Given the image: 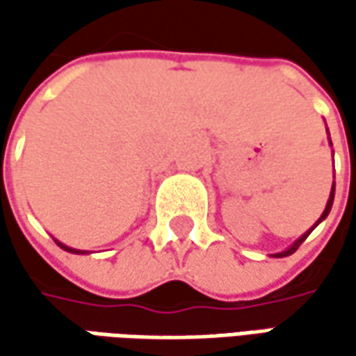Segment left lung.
Segmentation results:
<instances>
[{
    "mask_svg": "<svg viewBox=\"0 0 356 356\" xmlns=\"http://www.w3.org/2000/svg\"><path fill=\"white\" fill-rule=\"evenodd\" d=\"M327 132H329V130H327ZM329 143H331V140H329ZM331 146H333V144H331ZM333 198H335V182H333V188H331V196H329V200H327V206H325V212H323V213H321V218L317 220V224H315V226L311 227L309 232H305V234H303L301 238L295 239L293 243H291V245H289V248H287L285 252L273 253V257H287V255H291V253H293V252H297V248H299V245H301V243H303V241L307 239L309 234H311V232H313V229H315V227L319 226V224H321L323 220H325V218L329 216V212H331V206H333Z\"/></svg>",
    "mask_w": 356,
    "mask_h": 356,
    "instance_id": "8db88e82",
    "label": "left lung"
}]
</instances>
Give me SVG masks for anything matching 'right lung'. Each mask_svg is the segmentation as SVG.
<instances>
[{
	"label": "right lung",
	"mask_w": 356,
	"mask_h": 356,
	"mask_svg": "<svg viewBox=\"0 0 356 356\" xmlns=\"http://www.w3.org/2000/svg\"><path fill=\"white\" fill-rule=\"evenodd\" d=\"M55 243L61 248V250H65V252H69V253H87V252H83V250H75V248H69V245H65V243H61V241H57L55 239Z\"/></svg>",
	"instance_id": "1"
}]
</instances>
